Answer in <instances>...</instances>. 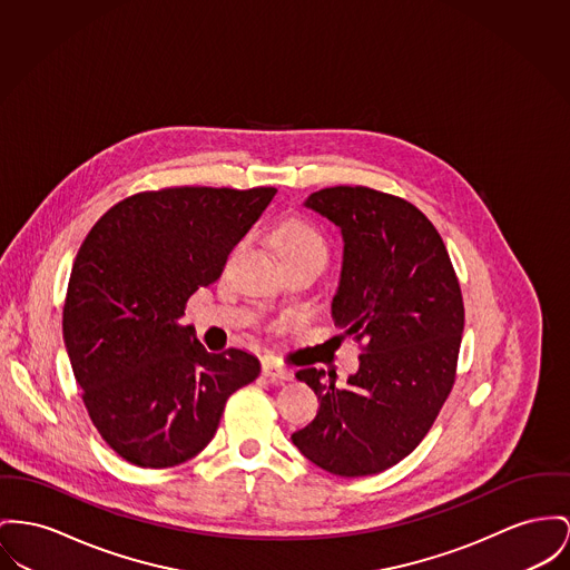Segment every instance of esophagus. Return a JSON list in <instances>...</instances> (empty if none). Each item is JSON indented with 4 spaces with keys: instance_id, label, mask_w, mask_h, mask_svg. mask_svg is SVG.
Returning <instances> with one entry per match:
<instances>
[{
    "instance_id": "34e87169",
    "label": "esophagus",
    "mask_w": 570,
    "mask_h": 570,
    "mask_svg": "<svg viewBox=\"0 0 570 570\" xmlns=\"http://www.w3.org/2000/svg\"><path fill=\"white\" fill-rule=\"evenodd\" d=\"M264 376L267 380H278V382H289V380L294 379V374L289 372V370H285L281 363H276L274 358H266L264 361Z\"/></svg>"
}]
</instances>
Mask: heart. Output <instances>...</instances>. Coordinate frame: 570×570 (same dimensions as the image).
<instances>
[{
    "mask_svg": "<svg viewBox=\"0 0 570 570\" xmlns=\"http://www.w3.org/2000/svg\"><path fill=\"white\" fill-rule=\"evenodd\" d=\"M272 242L283 262L313 259V262H320L322 266L326 264L328 244H326L324 235L301 218H292V220H285L283 225H278L272 233Z\"/></svg>",
    "mask_w": 570,
    "mask_h": 570,
    "instance_id": "obj_1",
    "label": "heart"
}]
</instances>
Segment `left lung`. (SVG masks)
Masks as SVG:
<instances>
[{"label":"left lung","mask_w":570,"mask_h":570,"mask_svg":"<svg viewBox=\"0 0 570 570\" xmlns=\"http://www.w3.org/2000/svg\"><path fill=\"white\" fill-rule=\"evenodd\" d=\"M306 207L342 228L335 324L358 343L347 384L306 367L320 413L292 434L313 464L342 478L374 475L411 454L455 382L464 304L443 237L400 196L365 186L313 191Z\"/></svg>","instance_id":"8db88e82"}]
</instances>
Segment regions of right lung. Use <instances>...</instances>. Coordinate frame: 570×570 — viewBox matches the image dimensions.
Masks as SVG:
<instances>
[{
    "label": "right lung",
    "mask_w": 570,
    "mask_h": 570,
    "mask_svg": "<svg viewBox=\"0 0 570 570\" xmlns=\"http://www.w3.org/2000/svg\"><path fill=\"white\" fill-rule=\"evenodd\" d=\"M274 194L138 191L81 242L62 333L88 417L122 460L142 469L190 460L214 439L228 397L259 376L253 354H209L179 320L191 294L220 278Z\"/></svg>",
    "instance_id": "add662e5"
}]
</instances>
